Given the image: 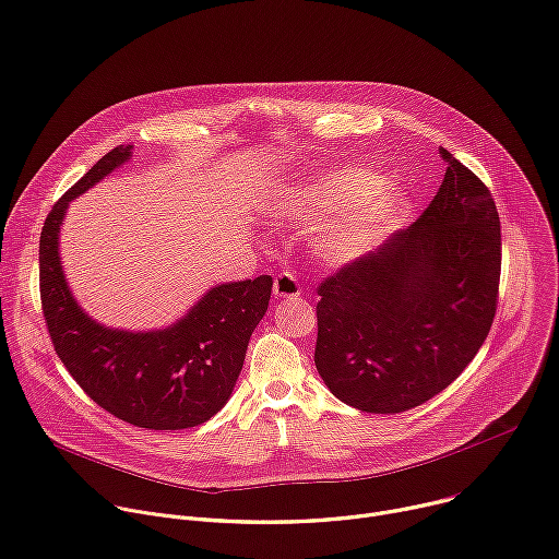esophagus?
I'll list each match as a JSON object with an SVG mask.
<instances>
[{
    "instance_id": "obj_1",
    "label": "esophagus",
    "mask_w": 559,
    "mask_h": 559,
    "mask_svg": "<svg viewBox=\"0 0 559 559\" xmlns=\"http://www.w3.org/2000/svg\"><path fill=\"white\" fill-rule=\"evenodd\" d=\"M300 294V285L292 272H281L274 278V296L276 298H296Z\"/></svg>"
}]
</instances>
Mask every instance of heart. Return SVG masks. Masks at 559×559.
<instances>
[{
  "label": "heart",
  "instance_id": "heart-1",
  "mask_svg": "<svg viewBox=\"0 0 559 559\" xmlns=\"http://www.w3.org/2000/svg\"><path fill=\"white\" fill-rule=\"evenodd\" d=\"M278 212L294 223L332 216L319 236V247L328 259L345 261L399 227L405 195L370 171L336 169L285 189Z\"/></svg>",
  "mask_w": 559,
  "mask_h": 559
}]
</instances>
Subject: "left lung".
<instances>
[{
    "instance_id": "left-lung-1",
    "label": "left lung",
    "mask_w": 559,
    "mask_h": 559,
    "mask_svg": "<svg viewBox=\"0 0 559 559\" xmlns=\"http://www.w3.org/2000/svg\"><path fill=\"white\" fill-rule=\"evenodd\" d=\"M426 212L319 285L314 364L352 408L394 415L445 390L486 341L501 231L488 187L450 151Z\"/></svg>"
}]
</instances>
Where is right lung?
I'll return each mask as SVG.
<instances>
[{
	"label": "right lung",
	"mask_w": 559,
	"mask_h": 559,
	"mask_svg": "<svg viewBox=\"0 0 559 559\" xmlns=\"http://www.w3.org/2000/svg\"><path fill=\"white\" fill-rule=\"evenodd\" d=\"M131 148H111L46 216L39 236L41 312L64 368L99 408L138 428H193L231 396L249 336L267 312L272 276L216 285L165 330L127 332L93 321L67 285L60 225L69 202L124 165Z\"/></svg>",
	"instance_id": "add662e5"
}]
</instances>
